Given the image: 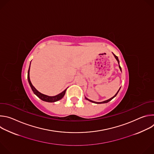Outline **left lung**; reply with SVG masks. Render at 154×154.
Listing matches in <instances>:
<instances>
[{
	"instance_id": "1",
	"label": "left lung",
	"mask_w": 154,
	"mask_h": 154,
	"mask_svg": "<svg viewBox=\"0 0 154 154\" xmlns=\"http://www.w3.org/2000/svg\"><path fill=\"white\" fill-rule=\"evenodd\" d=\"M113 55H114V56H115V58L116 59V60L118 61V64H119V69H120V70L121 71V66H120V65H119V60H118V57L117 56H116L114 54H113ZM120 88H119V90H120ZM119 90H118V91L117 92V93L113 96V97H112V98H110L109 99H108V100H105V101H103V102H94V101H93V100H90V99H87L86 97H85V99H87L88 100H89V101H90V102H93V103H107V102H108L109 101H110V100H112L116 95H117V94L118 93V92H119Z\"/></svg>"
}]
</instances>
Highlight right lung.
Masks as SVG:
<instances>
[{
	"label": "right lung",
	"instance_id": "obj_1",
	"mask_svg": "<svg viewBox=\"0 0 154 154\" xmlns=\"http://www.w3.org/2000/svg\"><path fill=\"white\" fill-rule=\"evenodd\" d=\"M30 63H31V62H30ZM29 72H30V67H29V71H28V76H27L28 81H29V84L30 85V87H31V88H32L33 92L39 99H41V100H42L44 101L48 102H56V101H58V100L61 99L63 97V96L65 94L66 91V89L64 91H63L62 93H61L59 94H58L57 96H46L45 94H43L41 93L40 92H39L33 86V85L31 83V81H30V76H29Z\"/></svg>",
	"mask_w": 154,
	"mask_h": 154
}]
</instances>
